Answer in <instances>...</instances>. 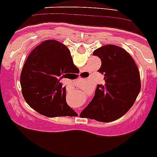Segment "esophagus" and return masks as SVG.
Masks as SVG:
<instances>
[{
    "instance_id": "obj_1",
    "label": "esophagus",
    "mask_w": 157,
    "mask_h": 157,
    "mask_svg": "<svg viewBox=\"0 0 157 157\" xmlns=\"http://www.w3.org/2000/svg\"><path fill=\"white\" fill-rule=\"evenodd\" d=\"M78 114H79V113H78Z\"/></svg>"
}]
</instances>
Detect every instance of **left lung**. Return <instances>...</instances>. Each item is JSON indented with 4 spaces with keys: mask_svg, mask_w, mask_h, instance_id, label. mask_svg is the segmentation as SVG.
<instances>
[{
    "mask_svg": "<svg viewBox=\"0 0 157 157\" xmlns=\"http://www.w3.org/2000/svg\"><path fill=\"white\" fill-rule=\"evenodd\" d=\"M93 55L101 59L98 72L104 75L105 84H98L94 98L80 117L111 122L134 105L140 92V73L133 58L117 45L102 46Z\"/></svg>",
    "mask_w": 157,
    "mask_h": 157,
    "instance_id": "left-lung-1",
    "label": "left lung"
}]
</instances>
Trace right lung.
I'll list each match as a JSON object with an SVG mask.
<instances>
[{
  "label": "right lung",
  "mask_w": 157,
  "mask_h": 157,
  "mask_svg": "<svg viewBox=\"0 0 157 157\" xmlns=\"http://www.w3.org/2000/svg\"><path fill=\"white\" fill-rule=\"evenodd\" d=\"M77 71L66 45L44 40L30 52L22 67L20 84L24 99L46 117H72L76 113L66 103V87L60 80Z\"/></svg>",
  "instance_id": "obj_1"
}]
</instances>
